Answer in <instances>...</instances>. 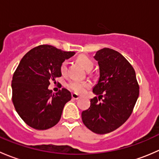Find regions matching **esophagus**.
<instances>
[{
    "mask_svg": "<svg viewBox=\"0 0 159 159\" xmlns=\"http://www.w3.org/2000/svg\"><path fill=\"white\" fill-rule=\"evenodd\" d=\"M71 97H72V98L75 99V100H78V99L80 98V96L78 95V94H75V93H73V94H71Z\"/></svg>",
    "mask_w": 159,
    "mask_h": 159,
    "instance_id": "obj_1",
    "label": "esophagus"
}]
</instances>
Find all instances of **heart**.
Segmentation results:
<instances>
[{
  "label": "heart",
  "instance_id": "1",
  "mask_svg": "<svg viewBox=\"0 0 159 159\" xmlns=\"http://www.w3.org/2000/svg\"><path fill=\"white\" fill-rule=\"evenodd\" d=\"M78 61L79 62L80 65L83 67L85 70H90L92 69L93 66H94V63L89 58L88 56L81 54V55L78 57ZM67 67H68V61H64L60 66V71L62 75H65L67 72ZM91 86V84L89 81H77V80H71L67 84V88L73 92L76 93V94H82L84 92L86 89H89Z\"/></svg>",
  "mask_w": 159,
  "mask_h": 159
}]
</instances>
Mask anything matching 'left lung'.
<instances>
[{"label": "left lung", "instance_id": "8db88e82", "mask_svg": "<svg viewBox=\"0 0 159 159\" xmlns=\"http://www.w3.org/2000/svg\"><path fill=\"white\" fill-rule=\"evenodd\" d=\"M94 57L98 63L100 77L93 93L98 98L91 99L90 108L83 111L81 118L88 129L102 134L127 121L139 98V85L134 68L119 52L105 48Z\"/></svg>", "mask_w": 159, "mask_h": 159}]
</instances>
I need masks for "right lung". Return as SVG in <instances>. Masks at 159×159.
<instances>
[{"instance_id":"right-lung-1","label":"right lung","mask_w":159,"mask_h":159,"mask_svg":"<svg viewBox=\"0 0 159 159\" xmlns=\"http://www.w3.org/2000/svg\"><path fill=\"white\" fill-rule=\"evenodd\" d=\"M48 44L28 51L20 60L12 78V102L16 111L28 125L46 130L57 124L65 104L71 99L66 89L53 93L50 81L61 76V64L74 55Z\"/></svg>"}]
</instances>
